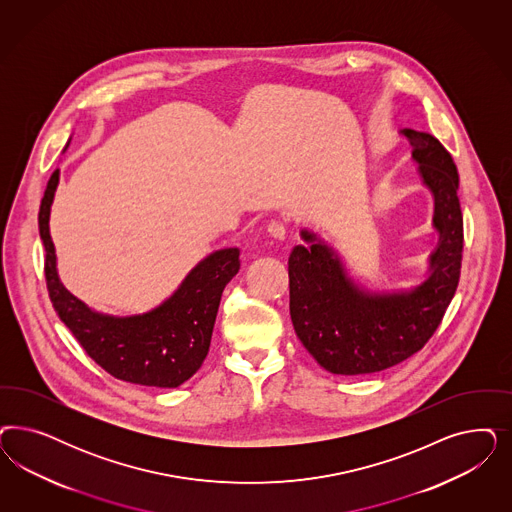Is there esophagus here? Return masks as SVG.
<instances>
[{
    "label": "esophagus",
    "mask_w": 512,
    "mask_h": 512,
    "mask_svg": "<svg viewBox=\"0 0 512 512\" xmlns=\"http://www.w3.org/2000/svg\"><path fill=\"white\" fill-rule=\"evenodd\" d=\"M267 233H269V237H273V239H277V241H284L286 239V226L282 224V222H271L269 226H267Z\"/></svg>",
    "instance_id": "esophagus-1"
}]
</instances>
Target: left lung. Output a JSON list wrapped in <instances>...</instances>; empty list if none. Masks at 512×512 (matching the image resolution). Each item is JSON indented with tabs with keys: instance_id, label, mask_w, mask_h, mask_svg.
<instances>
[{
	"instance_id": "obj_1",
	"label": "left lung",
	"mask_w": 512,
	"mask_h": 512,
	"mask_svg": "<svg viewBox=\"0 0 512 512\" xmlns=\"http://www.w3.org/2000/svg\"><path fill=\"white\" fill-rule=\"evenodd\" d=\"M401 135L413 147L422 184L433 196L439 243L428 277L409 290L373 292L348 275L339 252L303 228V245L288 260L290 316L299 341L333 375H367L411 358L439 328L460 281L463 218L458 169L448 150L426 132Z\"/></svg>"
}]
</instances>
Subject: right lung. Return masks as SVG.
I'll return each instance as SVG.
<instances>
[{
	"instance_id": "right-lung-1",
	"label": "right lung",
	"mask_w": 512,
	"mask_h": 512,
	"mask_svg": "<svg viewBox=\"0 0 512 512\" xmlns=\"http://www.w3.org/2000/svg\"><path fill=\"white\" fill-rule=\"evenodd\" d=\"M60 169L50 175L39 209V235L45 245V277L50 301L86 354L115 379L141 386L177 388L205 360L220 297L239 271V248L205 256L179 288L147 313L113 316L90 309L58 277L50 237V207Z\"/></svg>"
}]
</instances>
